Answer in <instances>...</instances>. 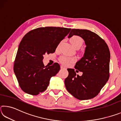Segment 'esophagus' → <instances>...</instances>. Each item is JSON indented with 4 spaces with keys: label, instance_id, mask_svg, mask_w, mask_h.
I'll return each mask as SVG.
<instances>
[{
    "label": "esophagus",
    "instance_id": "34e87169",
    "mask_svg": "<svg viewBox=\"0 0 121 121\" xmlns=\"http://www.w3.org/2000/svg\"><path fill=\"white\" fill-rule=\"evenodd\" d=\"M61 69H64V68H65V67L64 66H63V65H61Z\"/></svg>",
    "mask_w": 121,
    "mask_h": 121
}]
</instances>
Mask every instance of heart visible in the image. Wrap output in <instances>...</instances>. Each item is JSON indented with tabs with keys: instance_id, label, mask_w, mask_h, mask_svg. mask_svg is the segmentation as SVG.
Instances as JSON below:
<instances>
[{
	"instance_id": "b5f03b06",
	"label": "heart",
	"mask_w": 121,
	"mask_h": 121,
	"mask_svg": "<svg viewBox=\"0 0 121 121\" xmlns=\"http://www.w3.org/2000/svg\"><path fill=\"white\" fill-rule=\"evenodd\" d=\"M70 42L74 48H76L77 46H81L83 44V39L80 37L77 36H73L70 39ZM60 62L63 65L66 66L70 65L71 64L75 62V60L73 58L68 56H62L60 59Z\"/></svg>"
}]
</instances>
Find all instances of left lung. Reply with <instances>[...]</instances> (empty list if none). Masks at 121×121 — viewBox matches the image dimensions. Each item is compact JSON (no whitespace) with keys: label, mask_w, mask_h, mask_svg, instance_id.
<instances>
[{"label":"left lung","mask_w":121,"mask_h":121,"mask_svg":"<svg viewBox=\"0 0 121 121\" xmlns=\"http://www.w3.org/2000/svg\"><path fill=\"white\" fill-rule=\"evenodd\" d=\"M73 35L82 38L86 45L83 56L75 66L83 74L76 75L74 69H67L69 75L65 80V86L77 99H91L98 95L109 79V50L105 41L90 30L73 29L68 38Z\"/></svg>","instance_id":"left-lung-1"}]
</instances>
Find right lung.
<instances>
[{"label":"right lung","instance_id":"obj_1","mask_svg":"<svg viewBox=\"0 0 121 121\" xmlns=\"http://www.w3.org/2000/svg\"><path fill=\"white\" fill-rule=\"evenodd\" d=\"M70 30L54 26L41 27L31 30L23 37L18 48L14 71L24 92L35 95L47 89L51 78L59 72L60 66L58 63L45 66L43 56L54 53Z\"/></svg>","mask_w":121,"mask_h":121}]
</instances>
